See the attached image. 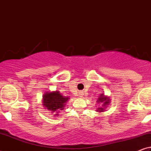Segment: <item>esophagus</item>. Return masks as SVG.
Instances as JSON below:
<instances>
[{
    "label": "esophagus",
    "mask_w": 151,
    "mask_h": 151,
    "mask_svg": "<svg viewBox=\"0 0 151 151\" xmlns=\"http://www.w3.org/2000/svg\"><path fill=\"white\" fill-rule=\"evenodd\" d=\"M83 93L79 94V96H80V97H83Z\"/></svg>",
    "instance_id": "1"
}]
</instances>
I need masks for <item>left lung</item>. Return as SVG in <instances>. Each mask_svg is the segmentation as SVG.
I'll return each mask as SVG.
<instances>
[{
    "label": "left lung",
    "instance_id": "1",
    "mask_svg": "<svg viewBox=\"0 0 151 151\" xmlns=\"http://www.w3.org/2000/svg\"><path fill=\"white\" fill-rule=\"evenodd\" d=\"M96 103H103L102 106L97 108V109L96 110V112H103L105 111V109H106V107L108 106V105H109L110 103H111V99H110L109 96L104 95L103 93H102V94H101V95L99 96V99H97Z\"/></svg>",
    "mask_w": 151,
    "mask_h": 151
}]
</instances>
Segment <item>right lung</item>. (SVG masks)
I'll return each instance as SVG.
<instances>
[{"label":"right lung","instance_id":"1","mask_svg":"<svg viewBox=\"0 0 151 151\" xmlns=\"http://www.w3.org/2000/svg\"><path fill=\"white\" fill-rule=\"evenodd\" d=\"M69 99L68 96L62 95L58 91L46 92L42 96V105L45 109L54 114V117L58 116V112L66 105Z\"/></svg>","mask_w":151,"mask_h":151}]
</instances>
